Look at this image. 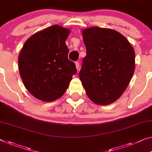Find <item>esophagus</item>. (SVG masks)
<instances>
[{
  "label": "esophagus",
  "instance_id": "1",
  "mask_svg": "<svg viewBox=\"0 0 152 152\" xmlns=\"http://www.w3.org/2000/svg\"><path fill=\"white\" fill-rule=\"evenodd\" d=\"M75 64L77 70H79V63L78 62H75Z\"/></svg>",
  "mask_w": 152,
  "mask_h": 152
}]
</instances>
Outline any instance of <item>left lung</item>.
I'll use <instances>...</instances> for the list:
<instances>
[{
	"label": "left lung",
	"mask_w": 152,
	"mask_h": 152,
	"mask_svg": "<svg viewBox=\"0 0 152 152\" xmlns=\"http://www.w3.org/2000/svg\"><path fill=\"white\" fill-rule=\"evenodd\" d=\"M86 56L79 78L89 99L100 105L118 100L132 77L134 48L115 30L91 27L82 30Z\"/></svg>",
	"instance_id": "8db88e82"
}]
</instances>
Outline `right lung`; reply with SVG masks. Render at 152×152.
<instances>
[{
    "label": "right lung",
    "mask_w": 152,
    "mask_h": 152,
    "mask_svg": "<svg viewBox=\"0 0 152 152\" xmlns=\"http://www.w3.org/2000/svg\"><path fill=\"white\" fill-rule=\"evenodd\" d=\"M70 30L53 25L36 32L25 42L18 57L25 87L36 99L52 102L64 94L75 64L68 58L65 43Z\"/></svg>",
    "instance_id": "right-lung-1"
}]
</instances>
